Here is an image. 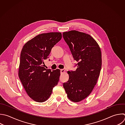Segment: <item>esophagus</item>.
Wrapping results in <instances>:
<instances>
[{"label": "esophagus", "mask_w": 125, "mask_h": 125, "mask_svg": "<svg viewBox=\"0 0 125 125\" xmlns=\"http://www.w3.org/2000/svg\"><path fill=\"white\" fill-rule=\"evenodd\" d=\"M60 71H61V73H63L65 72V70L64 69H61Z\"/></svg>", "instance_id": "1"}]
</instances>
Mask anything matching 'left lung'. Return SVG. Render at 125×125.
Returning <instances> with one entry per match:
<instances>
[{
    "instance_id": "8db88e82",
    "label": "left lung",
    "mask_w": 125,
    "mask_h": 125,
    "mask_svg": "<svg viewBox=\"0 0 125 125\" xmlns=\"http://www.w3.org/2000/svg\"><path fill=\"white\" fill-rule=\"evenodd\" d=\"M74 59L78 62L74 71H68L69 80L63 83L68 98L79 102L92 92L99 77L102 67L100 48L89 35L76 30L62 33Z\"/></svg>"
}]
</instances>
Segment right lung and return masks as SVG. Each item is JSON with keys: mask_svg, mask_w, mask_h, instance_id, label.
<instances>
[{"mask_svg": "<svg viewBox=\"0 0 125 125\" xmlns=\"http://www.w3.org/2000/svg\"><path fill=\"white\" fill-rule=\"evenodd\" d=\"M61 33L40 34L26 42L20 56L19 76L28 96L40 103L46 101L58 84L60 70L46 69L44 61L62 39Z\"/></svg>", "mask_w": 125, "mask_h": 125, "instance_id": "obj_1", "label": "right lung"}]
</instances>
